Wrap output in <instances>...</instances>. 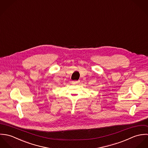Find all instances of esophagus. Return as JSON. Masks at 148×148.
Wrapping results in <instances>:
<instances>
[{
    "instance_id": "34e87169",
    "label": "esophagus",
    "mask_w": 148,
    "mask_h": 148,
    "mask_svg": "<svg viewBox=\"0 0 148 148\" xmlns=\"http://www.w3.org/2000/svg\"><path fill=\"white\" fill-rule=\"evenodd\" d=\"M79 82H80V81H79V80H78V81H73V82H72V84H77V83H79Z\"/></svg>"
}]
</instances>
